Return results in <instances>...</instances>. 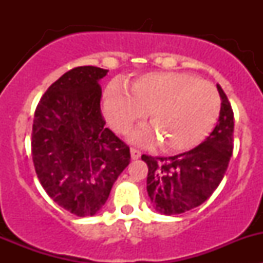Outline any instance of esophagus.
Returning a JSON list of instances; mask_svg holds the SVG:
<instances>
[{"instance_id": "1", "label": "esophagus", "mask_w": 263, "mask_h": 263, "mask_svg": "<svg viewBox=\"0 0 263 263\" xmlns=\"http://www.w3.org/2000/svg\"><path fill=\"white\" fill-rule=\"evenodd\" d=\"M140 156H141V151L137 150V148L135 147H131V158L134 159V160H137Z\"/></svg>"}]
</instances>
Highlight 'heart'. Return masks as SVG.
<instances>
[{
  "mask_svg": "<svg viewBox=\"0 0 263 263\" xmlns=\"http://www.w3.org/2000/svg\"><path fill=\"white\" fill-rule=\"evenodd\" d=\"M220 95L214 85L182 72H155L132 84V94L118 84L104 92V115L119 134L150 112L153 126L132 134L140 145L160 141L166 151L187 150L200 144L214 128L220 115Z\"/></svg>",
  "mask_w": 263,
  "mask_h": 263,
  "instance_id": "b5f03b06",
  "label": "heart"
}]
</instances>
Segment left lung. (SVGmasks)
<instances>
[{
    "instance_id": "obj_1",
    "label": "left lung",
    "mask_w": 263,
    "mask_h": 263,
    "mask_svg": "<svg viewBox=\"0 0 263 263\" xmlns=\"http://www.w3.org/2000/svg\"><path fill=\"white\" fill-rule=\"evenodd\" d=\"M217 124L198 146L169 158L142 155L147 164V193L156 211L178 215L202 205L222 181L234 146V113L221 86Z\"/></svg>"
}]
</instances>
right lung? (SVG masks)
<instances>
[{
	"instance_id": "1",
	"label": "right lung",
	"mask_w": 263,
	"mask_h": 263,
	"mask_svg": "<svg viewBox=\"0 0 263 263\" xmlns=\"http://www.w3.org/2000/svg\"><path fill=\"white\" fill-rule=\"evenodd\" d=\"M108 70L81 66L63 73L36 105L31 156L42 187L76 216L97 214L129 164V147L105 127L100 79Z\"/></svg>"
}]
</instances>
